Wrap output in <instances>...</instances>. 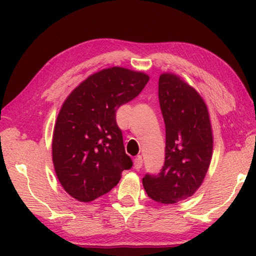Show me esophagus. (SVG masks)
I'll use <instances>...</instances> for the list:
<instances>
[{"label": "esophagus", "instance_id": "esophagus-1", "mask_svg": "<svg viewBox=\"0 0 256 256\" xmlns=\"http://www.w3.org/2000/svg\"><path fill=\"white\" fill-rule=\"evenodd\" d=\"M142 166H144V159H142L141 156H138V157L134 159V168L138 170L140 168H142Z\"/></svg>", "mask_w": 256, "mask_h": 256}]
</instances>
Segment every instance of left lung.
<instances>
[{
  "label": "left lung",
  "instance_id": "obj_1",
  "mask_svg": "<svg viewBox=\"0 0 256 256\" xmlns=\"http://www.w3.org/2000/svg\"><path fill=\"white\" fill-rule=\"evenodd\" d=\"M158 97L166 130L164 162L158 174H146L142 183L154 201L172 204L192 196L201 186L214 138L206 102L180 76H160Z\"/></svg>",
  "mask_w": 256,
  "mask_h": 256
}]
</instances>
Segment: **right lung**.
<instances>
[{
	"label": "right lung",
	"instance_id": "1",
	"mask_svg": "<svg viewBox=\"0 0 256 256\" xmlns=\"http://www.w3.org/2000/svg\"><path fill=\"white\" fill-rule=\"evenodd\" d=\"M149 76L124 68L102 70L80 84L58 112L53 134V164L63 188L90 202L118 185L132 167L125 154L116 110L140 94Z\"/></svg>",
	"mask_w": 256,
	"mask_h": 256
}]
</instances>
